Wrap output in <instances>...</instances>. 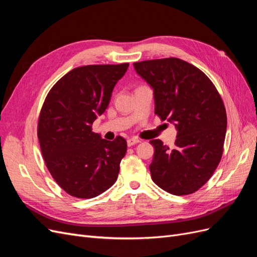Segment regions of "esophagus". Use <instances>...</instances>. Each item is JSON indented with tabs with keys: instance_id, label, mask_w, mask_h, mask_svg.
I'll return each instance as SVG.
<instances>
[{
	"instance_id": "1",
	"label": "esophagus",
	"mask_w": 257,
	"mask_h": 257,
	"mask_svg": "<svg viewBox=\"0 0 257 257\" xmlns=\"http://www.w3.org/2000/svg\"><path fill=\"white\" fill-rule=\"evenodd\" d=\"M126 143H127L128 147H132V146L138 144L139 143V139H137V138H128L127 141H126Z\"/></svg>"
}]
</instances>
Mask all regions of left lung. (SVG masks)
<instances>
[{"label": "left lung", "instance_id": "obj_1", "mask_svg": "<svg viewBox=\"0 0 257 257\" xmlns=\"http://www.w3.org/2000/svg\"><path fill=\"white\" fill-rule=\"evenodd\" d=\"M153 90L154 112L177 130L175 149L153 139V182L173 195L200 189L214 173L223 153L227 118L223 100L208 77L178 58L134 63Z\"/></svg>", "mask_w": 257, "mask_h": 257}]
</instances>
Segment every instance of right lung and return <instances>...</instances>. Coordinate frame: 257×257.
<instances>
[{"mask_svg":"<svg viewBox=\"0 0 257 257\" xmlns=\"http://www.w3.org/2000/svg\"><path fill=\"white\" fill-rule=\"evenodd\" d=\"M128 63L72 69L53 85L38 119L37 136L46 166L69 195L92 198L115 182L126 141L113 142L92 132L109 105L115 83Z\"/></svg>","mask_w":257,"mask_h":257,"instance_id":"right-lung-1","label":"right lung"}]
</instances>
